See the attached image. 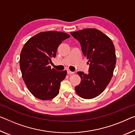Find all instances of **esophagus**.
<instances>
[{"label":"esophagus","mask_w":135,"mask_h":135,"mask_svg":"<svg viewBox=\"0 0 135 135\" xmlns=\"http://www.w3.org/2000/svg\"><path fill=\"white\" fill-rule=\"evenodd\" d=\"M67 73H68V75H72V74H74V72L70 71V70H68V71H67Z\"/></svg>","instance_id":"esophagus-1"}]
</instances>
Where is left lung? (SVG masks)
I'll use <instances>...</instances> for the list:
<instances>
[{
    "label": "left lung",
    "instance_id": "left-lung-1",
    "mask_svg": "<svg viewBox=\"0 0 135 135\" xmlns=\"http://www.w3.org/2000/svg\"><path fill=\"white\" fill-rule=\"evenodd\" d=\"M70 34L80 43L89 62L88 74L77 72L81 82L75 91L83 98H95L104 90L113 76L117 59L115 46L108 36L97 29H84Z\"/></svg>",
    "mask_w": 135,
    "mask_h": 135
}]
</instances>
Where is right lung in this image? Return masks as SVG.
Masks as SVG:
<instances>
[{
    "mask_svg": "<svg viewBox=\"0 0 135 135\" xmlns=\"http://www.w3.org/2000/svg\"><path fill=\"white\" fill-rule=\"evenodd\" d=\"M69 37L65 32H41L29 39L23 47L20 56L22 78L36 98L49 100L59 94L67 71L51 69L49 64L51 58L55 57L59 45Z\"/></svg>",
    "mask_w": 135,
    "mask_h": 135,
    "instance_id": "right-lung-1",
    "label": "right lung"
}]
</instances>
